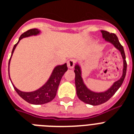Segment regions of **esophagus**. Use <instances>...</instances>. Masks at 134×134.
<instances>
[{"label":"esophagus","mask_w":134,"mask_h":134,"mask_svg":"<svg viewBox=\"0 0 134 134\" xmlns=\"http://www.w3.org/2000/svg\"><path fill=\"white\" fill-rule=\"evenodd\" d=\"M76 61L74 60V59H70L69 60L67 61V67L69 69H72L74 67V65H75Z\"/></svg>","instance_id":"obj_1"}]
</instances>
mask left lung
I'll list each match as a JSON object with an SVG mask.
<instances>
[{
    "label": "left lung",
    "mask_w": 134,
    "mask_h": 134,
    "mask_svg": "<svg viewBox=\"0 0 134 134\" xmlns=\"http://www.w3.org/2000/svg\"><path fill=\"white\" fill-rule=\"evenodd\" d=\"M102 33L103 38L108 42L111 43L113 46L118 49L121 53L122 57L123 58V72L122 77L113 83L111 87L106 91L103 92H94L91 91L90 90L88 89L86 86L84 84L83 81L81 77V67L79 65H75V69H74V73H75V85L76 88V94L79 99L81 100L84 103L88 104H90L92 106H97L100 104H104L109 100L112 97L113 94L117 92V90L120 88L122 84L124 79H125L126 72H127V61H126V57L123 46L121 45L118 40V37L114 33H110L106 30H101Z\"/></svg>",
    "instance_id": "obj_1"
}]
</instances>
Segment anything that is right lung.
Returning a JSON list of instances; mask_svg holds the SVG:
<instances>
[{
    "mask_svg": "<svg viewBox=\"0 0 134 134\" xmlns=\"http://www.w3.org/2000/svg\"><path fill=\"white\" fill-rule=\"evenodd\" d=\"M40 31L38 29L33 28V29L27 30L26 32H24L20 36L18 42L14 46L12 51L11 57L9 58V65H8V72H9V63H10L12 55L13 54L14 51L15 49L16 46H17L18 43L19 42V41L24 37L32 36V35H38L40 33ZM66 71H67V67L66 63L63 65L56 66L53 69V71L52 74H51V75L50 78L47 81V82L42 87H41L40 88H39L38 90H37L35 91L29 92H22L16 88L15 86L13 85V83H12V86H13L16 92L18 93V94L22 99H24L25 101H26L28 103L32 104H36V105L46 104V103L52 101L55 98V97L56 95L57 90H58V88L61 79H62L63 76L64 75V74L65 73ZM9 79H10V77H9Z\"/></svg>",
    "mask_w": 134,
    "mask_h": 134,
    "instance_id": "1",
    "label": "right lung"
}]
</instances>
